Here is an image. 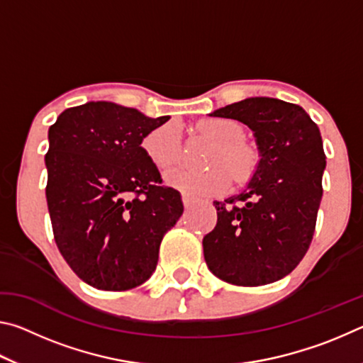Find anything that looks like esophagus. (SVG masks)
Returning a JSON list of instances; mask_svg holds the SVG:
<instances>
[{
    "label": "esophagus",
    "mask_w": 363,
    "mask_h": 363,
    "mask_svg": "<svg viewBox=\"0 0 363 363\" xmlns=\"http://www.w3.org/2000/svg\"><path fill=\"white\" fill-rule=\"evenodd\" d=\"M182 203L186 210H190V208H192V200H190L186 194H182Z\"/></svg>",
    "instance_id": "34e87169"
}]
</instances>
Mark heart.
I'll use <instances>...</instances> for the list:
<instances>
[{
    "label": "heart",
    "instance_id": "heart-1",
    "mask_svg": "<svg viewBox=\"0 0 363 363\" xmlns=\"http://www.w3.org/2000/svg\"><path fill=\"white\" fill-rule=\"evenodd\" d=\"M199 130L218 143L208 164L211 168H176L164 176L168 186L194 199L218 195L229 187L230 174L235 182H248L256 174L261 155L245 138L240 123L232 118H206L199 123ZM181 131L174 123H167L145 134L143 149L147 158L158 169H168L181 158ZM231 173L229 174L228 171Z\"/></svg>",
    "mask_w": 363,
    "mask_h": 363
}]
</instances>
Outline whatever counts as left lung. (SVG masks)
I'll list each match as a JSON object with an SVG mask.
<instances>
[{"label":"left lung","mask_w":363,"mask_h":363,"mask_svg":"<svg viewBox=\"0 0 363 363\" xmlns=\"http://www.w3.org/2000/svg\"><path fill=\"white\" fill-rule=\"evenodd\" d=\"M253 130L261 163L240 195L214 201L216 227L205 261L227 284L259 286L284 279L309 250L322 200L320 130L303 107L250 97L211 113Z\"/></svg>","instance_id":"8db88e82"}]
</instances>
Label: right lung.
Instances as JSON below:
<instances>
[{"label":"right lung","instance_id":"add662e5","mask_svg":"<svg viewBox=\"0 0 363 363\" xmlns=\"http://www.w3.org/2000/svg\"><path fill=\"white\" fill-rule=\"evenodd\" d=\"M169 116L113 102L64 110L49 128L46 200L54 240L79 279L126 291L150 277L164 233L184 211L140 144Z\"/></svg>","mask_w":363,"mask_h":363}]
</instances>
